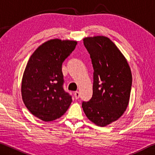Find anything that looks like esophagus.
<instances>
[{"label":"esophagus","mask_w":155,"mask_h":155,"mask_svg":"<svg viewBox=\"0 0 155 155\" xmlns=\"http://www.w3.org/2000/svg\"><path fill=\"white\" fill-rule=\"evenodd\" d=\"M74 98L76 99H78V98H79V97H80V94L78 91H75L74 94Z\"/></svg>","instance_id":"esophagus-1"}]
</instances>
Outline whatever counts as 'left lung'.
Instances as JSON below:
<instances>
[{"instance_id":"1","label":"left lung","mask_w":155,"mask_h":155,"mask_svg":"<svg viewBox=\"0 0 155 155\" xmlns=\"http://www.w3.org/2000/svg\"><path fill=\"white\" fill-rule=\"evenodd\" d=\"M94 68L92 98L83 102L87 118L103 127L118 120L128 105L132 74L124 54L107 37L83 38Z\"/></svg>"}]
</instances>
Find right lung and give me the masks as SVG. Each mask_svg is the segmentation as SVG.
Masks as SVG:
<instances>
[{
    "label": "right lung",
    "instance_id": "right-lung-1",
    "mask_svg": "<svg viewBox=\"0 0 155 155\" xmlns=\"http://www.w3.org/2000/svg\"><path fill=\"white\" fill-rule=\"evenodd\" d=\"M77 41L52 39L34 51L23 73V102L34 116L44 122L64 115L72 100L63 88L62 64L76 48Z\"/></svg>",
    "mask_w": 155,
    "mask_h": 155
}]
</instances>
